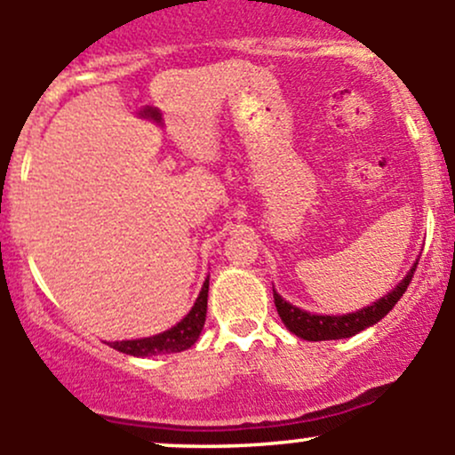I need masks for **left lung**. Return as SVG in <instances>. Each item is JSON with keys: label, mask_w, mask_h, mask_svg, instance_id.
Returning a JSON list of instances; mask_svg holds the SVG:
<instances>
[{"label": "left lung", "mask_w": 455, "mask_h": 455, "mask_svg": "<svg viewBox=\"0 0 455 455\" xmlns=\"http://www.w3.org/2000/svg\"><path fill=\"white\" fill-rule=\"evenodd\" d=\"M419 262H414V267L410 268L408 275L399 282V286L393 292L382 297L379 301H375L373 306L360 307L358 312H351V315L343 316H327V315H310V312L299 310V307L291 306L286 299H282L275 291H273V301H275L277 315L284 321V325L292 331L295 336L304 340H336V339H349V336L358 334V331L366 330V327L375 325L379 319H384L395 304L403 297L405 288L412 282L414 271H417Z\"/></svg>", "instance_id": "obj_1"}]
</instances>
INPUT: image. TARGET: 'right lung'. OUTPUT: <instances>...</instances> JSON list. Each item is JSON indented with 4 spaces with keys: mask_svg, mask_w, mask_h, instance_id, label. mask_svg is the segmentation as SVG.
I'll list each match as a JSON object with an SVG mask.
<instances>
[{
    "mask_svg": "<svg viewBox=\"0 0 455 455\" xmlns=\"http://www.w3.org/2000/svg\"><path fill=\"white\" fill-rule=\"evenodd\" d=\"M206 310H208V280L204 282L202 292H199L197 301L190 307V312L173 325L171 330L163 331L158 336H149V339L139 340H116V343H108L112 349L121 351L128 355H158V354H178V351L188 349L190 345L197 343L199 334H202L204 323H206Z\"/></svg>",
    "mask_w": 455,
    "mask_h": 455,
    "instance_id": "1",
    "label": "right lung"
}]
</instances>
